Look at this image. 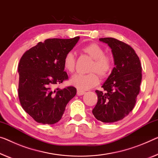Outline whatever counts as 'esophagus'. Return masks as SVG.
Listing matches in <instances>:
<instances>
[{"instance_id": "1", "label": "esophagus", "mask_w": 158, "mask_h": 158, "mask_svg": "<svg viewBox=\"0 0 158 158\" xmlns=\"http://www.w3.org/2000/svg\"><path fill=\"white\" fill-rule=\"evenodd\" d=\"M85 93V92L81 90V89H77V95H79V96L83 95Z\"/></svg>"}]
</instances>
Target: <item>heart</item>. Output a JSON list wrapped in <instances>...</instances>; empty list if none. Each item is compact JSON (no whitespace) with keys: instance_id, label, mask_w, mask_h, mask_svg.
Returning <instances> with one entry per match:
<instances>
[{"instance_id":"heart-1","label":"heart","mask_w":158,"mask_h":158,"mask_svg":"<svg viewBox=\"0 0 158 158\" xmlns=\"http://www.w3.org/2000/svg\"><path fill=\"white\" fill-rule=\"evenodd\" d=\"M82 52L93 59L89 71L87 74H76L73 76L70 82L79 89H87L94 87L99 83V76L105 77L110 74L112 69V59L110 55L104 54L103 48L96 43H91L84 46ZM64 67L70 73L75 71L76 58L71 52H68L64 59ZM97 73L98 74H96Z\"/></svg>"}]
</instances>
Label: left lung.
<instances>
[{
	"label": "left lung",
	"instance_id": "obj_1",
	"mask_svg": "<svg viewBox=\"0 0 158 158\" xmlns=\"http://www.w3.org/2000/svg\"><path fill=\"white\" fill-rule=\"evenodd\" d=\"M99 40L111 48L115 66L102 86L104 92L95 91L98 99L93 114L102 122L113 123L123 119L134 108L140 92L142 68L131 46L111 37Z\"/></svg>",
	"mask_w": 158,
	"mask_h": 158
}]
</instances>
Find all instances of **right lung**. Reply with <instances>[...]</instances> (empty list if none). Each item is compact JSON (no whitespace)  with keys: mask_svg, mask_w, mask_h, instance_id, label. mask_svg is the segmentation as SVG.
Masks as SVG:
<instances>
[{"mask_svg":"<svg viewBox=\"0 0 158 158\" xmlns=\"http://www.w3.org/2000/svg\"><path fill=\"white\" fill-rule=\"evenodd\" d=\"M72 39H48L25 52L18 65V98L23 110L34 120L54 124L61 118L65 106L76 94L69 86L53 89L69 79L64 59L78 42Z\"/></svg>","mask_w":158,"mask_h":158,"instance_id":"add662e5","label":"right lung"}]
</instances>
